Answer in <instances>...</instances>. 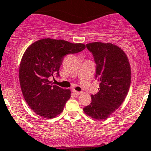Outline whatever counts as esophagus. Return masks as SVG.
Masks as SVG:
<instances>
[{
	"mask_svg": "<svg viewBox=\"0 0 151 151\" xmlns=\"http://www.w3.org/2000/svg\"><path fill=\"white\" fill-rule=\"evenodd\" d=\"M73 93H74V94H75V95H80V94H81V93L80 92H79V91H73Z\"/></svg>",
	"mask_w": 151,
	"mask_h": 151,
	"instance_id": "obj_1",
	"label": "esophagus"
}]
</instances>
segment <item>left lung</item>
<instances>
[{
	"mask_svg": "<svg viewBox=\"0 0 151 151\" xmlns=\"http://www.w3.org/2000/svg\"><path fill=\"white\" fill-rule=\"evenodd\" d=\"M87 48L93 53L100 82L99 92L91 95V103L83 108L87 115L95 120L109 118L122 104L129 92L132 71L124 51L112 43L92 42Z\"/></svg>",
	"mask_w": 151,
	"mask_h": 151,
	"instance_id": "8db88e82",
	"label": "left lung"
}]
</instances>
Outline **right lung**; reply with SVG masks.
Returning <instances> with one entry per match:
<instances>
[{"label":"right lung","mask_w":151,"mask_h":151,"mask_svg":"<svg viewBox=\"0 0 151 151\" xmlns=\"http://www.w3.org/2000/svg\"><path fill=\"white\" fill-rule=\"evenodd\" d=\"M85 48L84 44L52 39H40L27 48L19 65V84L25 101L35 113L51 119L63 112L71 91L52 85L50 77L59 76L65 55Z\"/></svg>","instance_id":"obj_1"}]
</instances>
